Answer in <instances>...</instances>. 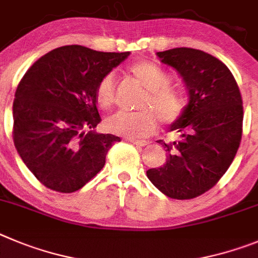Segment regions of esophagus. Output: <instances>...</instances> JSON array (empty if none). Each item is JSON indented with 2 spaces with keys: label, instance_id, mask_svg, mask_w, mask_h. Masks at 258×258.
Segmentation results:
<instances>
[{
  "label": "esophagus",
  "instance_id": "34e87169",
  "mask_svg": "<svg viewBox=\"0 0 258 258\" xmlns=\"http://www.w3.org/2000/svg\"><path fill=\"white\" fill-rule=\"evenodd\" d=\"M127 140H128L130 143L135 144V145H138V146H145L149 144L146 140H138V139H134V138H128Z\"/></svg>",
  "mask_w": 258,
  "mask_h": 258
}]
</instances>
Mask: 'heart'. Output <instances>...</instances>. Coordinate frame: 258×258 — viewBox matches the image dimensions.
<instances>
[{"instance_id":"obj_1","label":"heart","mask_w":258,"mask_h":258,"mask_svg":"<svg viewBox=\"0 0 258 258\" xmlns=\"http://www.w3.org/2000/svg\"><path fill=\"white\" fill-rule=\"evenodd\" d=\"M128 73L145 89L139 112H117L105 120V126L113 134L126 138H141L152 134L158 118L164 126L175 123L185 109V95L171 86V76L162 67L149 60H140L128 67ZM97 105L112 108L115 101V81L113 73L104 74L95 89Z\"/></svg>"}]
</instances>
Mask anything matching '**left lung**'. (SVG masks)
<instances>
[{"label": "left lung", "instance_id": "obj_1", "mask_svg": "<svg viewBox=\"0 0 258 258\" xmlns=\"http://www.w3.org/2000/svg\"><path fill=\"white\" fill-rule=\"evenodd\" d=\"M189 90V104L171 124L178 138L166 148L168 161L146 171L155 187L172 199H192L212 189L234 161L243 132V100L233 73L221 60L196 48L157 52Z\"/></svg>", "mask_w": 258, "mask_h": 258}]
</instances>
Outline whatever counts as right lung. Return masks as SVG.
Returning a JSON list of instances; mask_svg holds the SVG:
<instances>
[{"instance_id": "right-lung-1", "label": "right lung", "mask_w": 258, "mask_h": 258, "mask_svg": "<svg viewBox=\"0 0 258 258\" xmlns=\"http://www.w3.org/2000/svg\"><path fill=\"white\" fill-rule=\"evenodd\" d=\"M130 55L62 46L39 57L18 85L13 139L37 180L57 192L85 186L105 164L118 136L96 134L95 89Z\"/></svg>"}]
</instances>
